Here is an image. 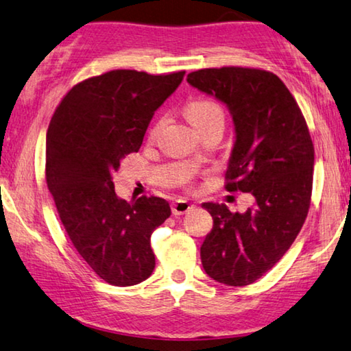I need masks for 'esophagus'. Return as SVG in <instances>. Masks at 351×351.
Instances as JSON below:
<instances>
[{
    "mask_svg": "<svg viewBox=\"0 0 351 351\" xmlns=\"http://www.w3.org/2000/svg\"><path fill=\"white\" fill-rule=\"evenodd\" d=\"M194 205L191 202H188L185 199H179L176 200V202H172V213L176 216H182V215H186L189 210H193Z\"/></svg>",
    "mask_w": 351,
    "mask_h": 351,
    "instance_id": "obj_1",
    "label": "esophagus"
}]
</instances>
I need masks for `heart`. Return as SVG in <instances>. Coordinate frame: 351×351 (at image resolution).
I'll return each mask as SVG.
<instances>
[{"mask_svg": "<svg viewBox=\"0 0 351 351\" xmlns=\"http://www.w3.org/2000/svg\"><path fill=\"white\" fill-rule=\"evenodd\" d=\"M185 113L186 118L199 132H202L215 123H223V118H226L222 107L216 101L208 99V97H199V99L189 101L185 107ZM162 125L163 118H160L152 124L151 130H149V138H154L157 135Z\"/></svg>", "mask_w": 351, "mask_h": 351, "instance_id": "1", "label": "heart"}]
</instances>
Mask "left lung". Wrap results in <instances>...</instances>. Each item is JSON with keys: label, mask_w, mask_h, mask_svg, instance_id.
Listing matches in <instances>:
<instances>
[{"label": "left lung", "mask_w": 351, "mask_h": 351, "mask_svg": "<svg viewBox=\"0 0 351 351\" xmlns=\"http://www.w3.org/2000/svg\"><path fill=\"white\" fill-rule=\"evenodd\" d=\"M186 80L228 107L237 140L226 189L250 193L256 200L243 215L223 204H202L213 217L200 247L202 266L219 283L247 286L281 260L306 219L314 171L311 135L294 96L271 71L204 68Z\"/></svg>", "instance_id": "8db88e82"}]
</instances>
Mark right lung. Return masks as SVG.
I'll return each instance as SVG.
<instances>
[{"mask_svg": "<svg viewBox=\"0 0 351 351\" xmlns=\"http://www.w3.org/2000/svg\"><path fill=\"white\" fill-rule=\"evenodd\" d=\"M185 71L113 70L88 77L63 96L46 132V183L79 255L113 286L151 277V234L171 216L162 197L118 199L113 172L138 152L157 108Z\"/></svg>", "mask_w": 351, "mask_h": 351, "instance_id": "1", "label": "right lung"}]
</instances>
